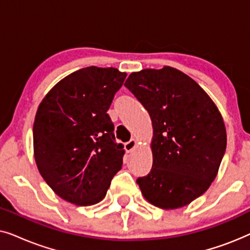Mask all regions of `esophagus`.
Instances as JSON below:
<instances>
[{
    "instance_id": "esophagus-1",
    "label": "esophagus",
    "mask_w": 250,
    "mask_h": 250,
    "mask_svg": "<svg viewBox=\"0 0 250 250\" xmlns=\"http://www.w3.org/2000/svg\"><path fill=\"white\" fill-rule=\"evenodd\" d=\"M136 145H138V141H136L135 139H131L128 142H126L125 145H124L125 146V150L127 152H131V151H133V150L136 148Z\"/></svg>"
}]
</instances>
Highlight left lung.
<instances>
[{
  "label": "left lung",
  "mask_w": 250,
  "mask_h": 250,
  "mask_svg": "<svg viewBox=\"0 0 250 250\" xmlns=\"http://www.w3.org/2000/svg\"><path fill=\"white\" fill-rule=\"evenodd\" d=\"M125 86L152 122V168L136 180L143 197L163 209L187 206L210 187L227 149L220 110L197 82L169 66L132 73Z\"/></svg>",
  "instance_id": "obj_1"
}]
</instances>
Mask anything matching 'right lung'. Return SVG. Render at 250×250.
<instances>
[{
	"mask_svg": "<svg viewBox=\"0 0 250 250\" xmlns=\"http://www.w3.org/2000/svg\"><path fill=\"white\" fill-rule=\"evenodd\" d=\"M126 75L112 67L82 68L54 85L37 109V168L54 193L77 206L100 203L122 168L125 150L107 111Z\"/></svg>",
	"mask_w": 250,
	"mask_h": 250,
	"instance_id": "obj_1",
	"label": "right lung"
}]
</instances>
